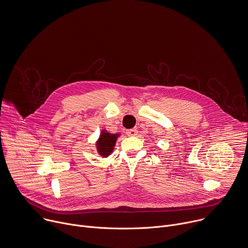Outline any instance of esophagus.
<instances>
[{"label":"esophagus","mask_w":248,"mask_h":248,"mask_svg":"<svg viewBox=\"0 0 248 248\" xmlns=\"http://www.w3.org/2000/svg\"><path fill=\"white\" fill-rule=\"evenodd\" d=\"M126 133H127L128 136H136L138 134V129L137 128H133V129L127 130Z\"/></svg>","instance_id":"esophagus-1"}]
</instances>
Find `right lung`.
<instances>
[{
    "mask_svg": "<svg viewBox=\"0 0 248 248\" xmlns=\"http://www.w3.org/2000/svg\"><path fill=\"white\" fill-rule=\"evenodd\" d=\"M120 134H110L106 130H103L100 138L96 140V150L103 157H108L113 152V148Z\"/></svg>",
    "mask_w": 248,
    "mask_h": 248,
    "instance_id": "obj_1",
    "label": "right lung"
}]
</instances>
